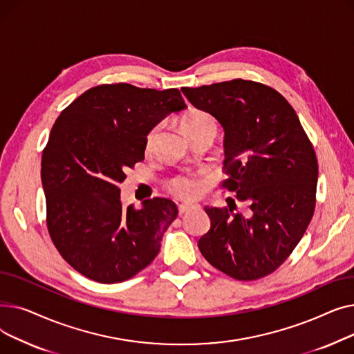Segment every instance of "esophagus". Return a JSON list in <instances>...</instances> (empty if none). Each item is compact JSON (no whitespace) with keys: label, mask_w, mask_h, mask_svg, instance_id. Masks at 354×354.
<instances>
[{"label":"esophagus","mask_w":354,"mask_h":354,"mask_svg":"<svg viewBox=\"0 0 354 354\" xmlns=\"http://www.w3.org/2000/svg\"><path fill=\"white\" fill-rule=\"evenodd\" d=\"M194 208H196V205H194V203H179V207H178L180 215L182 214H187L188 211H191Z\"/></svg>","instance_id":"obj_1"}]
</instances>
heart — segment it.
Listing matches in <instances>:
<instances>
[{
	"label": "heart",
	"mask_w": 354,
	"mask_h": 354,
	"mask_svg": "<svg viewBox=\"0 0 354 354\" xmlns=\"http://www.w3.org/2000/svg\"><path fill=\"white\" fill-rule=\"evenodd\" d=\"M180 129L188 139L201 135V133H207V132H216V120L207 113V111L191 107L187 113H185L180 119ZM159 132V126L152 127L149 130L146 138H145V147L146 151H149L153 146V142L158 136ZM167 188L169 191L176 195L178 198L183 199H191L195 198L201 189V183L194 176H176L169 180L167 183Z\"/></svg>",
	"instance_id": "obj_1"
}]
</instances>
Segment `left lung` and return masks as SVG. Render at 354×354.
Returning <instances> with one entry per match:
<instances>
[{
    "instance_id": "1",
    "label": "left lung",
    "mask_w": 354,
    "mask_h": 354,
    "mask_svg": "<svg viewBox=\"0 0 354 354\" xmlns=\"http://www.w3.org/2000/svg\"><path fill=\"white\" fill-rule=\"evenodd\" d=\"M182 93L224 129V187L250 203L245 216L230 203V209L205 207L211 228L199 251L235 280L266 277L286 261L313 218L314 149L291 104L266 84L236 79Z\"/></svg>"
}]
</instances>
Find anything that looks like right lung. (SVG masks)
I'll use <instances>...</instances> for the list:
<instances>
[{
  "mask_svg": "<svg viewBox=\"0 0 354 354\" xmlns=\"http://www.w3.org/2000/svg\"><path fill=\"white\" fill-rule=\"evenodd\" d=\"M185 109L178 88L116 83L88 88L55 120L41 158L47 227L62 257L90 280H129L159 254L176 203L153 198L124 208L119 183L145 159L149 130Z\"/></svg>",
  "mask_w": 354,
  "mask_h": 354,
  "instance_id": "add662e5",
  "label": "right lung"
}]
</instances>
